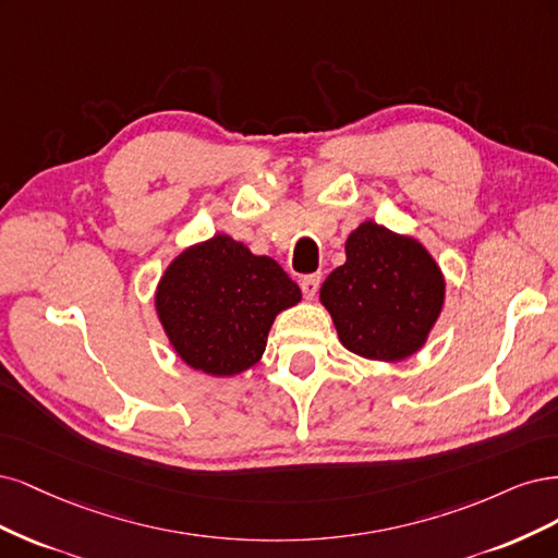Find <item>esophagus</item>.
I'll use <instances>...</instances> for the list:
<instances>
[{"instance_id":"34e87169","label":"esophagus","mask_w":558,"mask_h":558,"mask_svg":"<svg viewBox=\"0 0 558 558\" xmlns=\"http://www.w3.org/2000/svg\"><path fill=\"white\" fill-rule=\"evenodd\" d=\"M319 280H322V276H319V274L303 276V278H301V292H303V296H305V299H313V296L317 294V290H319Z\"/></svg>"}]
</instances>
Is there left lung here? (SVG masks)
Returning <instances> with one entry per match:
<instances>
[{
    "label": "left lung",
    "instance_id": "obj_1",
    "mask_svg": "<svg viewBox=\"0 0 558 558\" xmlns=\"http://www.w3.org/2000/svg\"><path fill=\"white\" fill-rule=\"evenodd\" d=\"M345 255L348 262L319 290L340 343L377 362H399L417 352L445 299L434 257L415 239L375 222L350 233Z\"/></svg>",
    "mask_w": 558,
    "mask_h": 558
}]
</instances>
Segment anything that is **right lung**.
<instances>
[{"mask_svg": "<svg viewBox=\"0 0 558 558\" xmlns=\"http://www.w3.org/2000/svg\"><path fill=\"white\" fill-rule=\"evenodd\" d=\"M299 301V284L278 262L225 233L178 255L155 296L173 350L208 375H236L257 364L276 315Z\"/></svg>", "mask_w": 558, "mask_h": 558, "instance_id": "right-lung-1", "label": "right lung"}]
</instances>
